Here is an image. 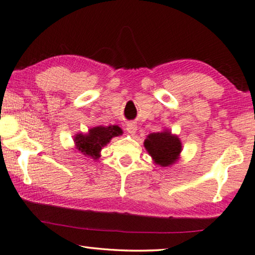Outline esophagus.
<instances>
[{
    "label": "esophagus",
    "instance_id": "1",
    "mask_svg": "<svg viewBox=\"0 0 255 255\" xmlns=\"http://www.w3.org/2000/svg\"><path fill=\"white\" fill-rule=\"evenodd\" d=\"M126 130H127V132H129V134H131V135L135 134L136 130H137V125L134 124V123H129V124H127Z\"/></svg>",
    "mask_w": 255,
    "mask_h": 255
}]
</instances>
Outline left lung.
Returning a JSON list of instances; mask_svg holds the SVG:
<instances>
[{
	"label": "left lung",
	"instance_id": "obj_1",
	"mask_svg": "<svg viewBox=\"0 0 255 255\" xmlns=\"http://www.w3.org/2000/svg\"><path fill=\"white\" fill-rule=\"evenodd\" d=\"M144 147L149 152L155 165L168 167L180 159L182 142L177 135L172 134L169 129L159 132H151L144 139Z\"/></svg>",
	"mask_w": 255,
	"mask_h": 255
}]
</instances>
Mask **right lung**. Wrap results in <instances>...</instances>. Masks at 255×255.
I'll list each match as a JSON object with an SVG mask.
<instances>
[{"mask_svg":"<svg viewBox=\"0 0 255 255\" xmlns=\"http://www.w3.org/2000/svg\"><path fill=\"white\" fill-rule=\"evenodd\" d=\"M120 135H123V129L116 125L93 127L86 134L82 132L75 134L74 145L75 149L81 152L83 155L86 157L88 155L94 160H98L102 149L108 145L113 137Z\"/></svg>","mask_w":255,"mask_h":255,"instance_id":"obj_1","label":"right lung"}]
</instances>
